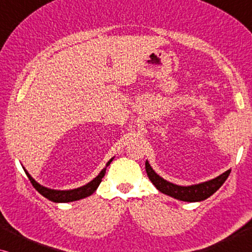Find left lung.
Masks as SVG:
<instances>
[{"label":"left lung","instance_id":"left-lung-1","mask_svg":"<svg viewBox=\"0 0 252 252\" xmlns=\"http://www.w3.org/2000/svg\"><path fill=\"white\" fill-rule=\"evenodd\" d=\"M146 171L150 181L153 182L160 192L165 195L171 196V197L177 198L179 201L184 202H201L204 201L210 196L215 194L218 189L223 185L226 179L228 178L230 170L226 171L225 173L220 174L212 180L202 182V184L191 185V186H179L174 185L170 181H166L165 179L159 177L156 172L150 166L149 161L146 160Z\"/></svg>","mask_w":252,"mask_h":252}]
</instances>
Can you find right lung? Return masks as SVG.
<instances>
[{
  "label": "right lung",
  "instance_id": "add662e5",
  "mask_svg": "<svg viewBox=\"0 0 252 252\" xmlns=\"http://www.w3.org/2000/svg\"><path fill=\"white\" fill-rule=\"evenodd\" d=\"M112 160H113V158H111V159L106 163V166L103 168L101 172H99V174L97 175V177H96L95 179H93V180L91 182H88L87 185L82 186V187L75 188V189H70V190H56V189H50V188L43 187V186H41L39 182H36L32 177H31V174L25 170V168L24 167L23 168H24V171H25L27 177H29L31 184L33 185V187L35 188L41 195L49 199V201H53L55 203H68V202H73V201H79V199L91 196L93 192L97 189L99 184H101L103 177L105 175L106 167L111 164Z\"/></svg>",
  "mask_w": 252,
  "mask_h": 252
}]
</instances>
